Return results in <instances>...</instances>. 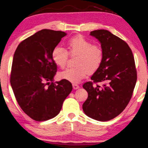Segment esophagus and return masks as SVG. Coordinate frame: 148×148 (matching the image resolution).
<instances>
[{
    "label": "esophagus",
    "mask_w": 148,
    "mask_h": 148,
    "mask_svg": "<svg viewBox=\"0 0 148 148\" xmlns=\"http://www.w3.org/2000/svg\"><path fill=\"white\" fill-rule=\"evenodd\" d=\"M72 87H73V88L75 90H76V89H77V88H79V86L77 84H75V83L72 84Z\"/></svg>",
    "instance_id": "34e87169"
}]
</instances>
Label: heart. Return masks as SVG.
I'll list each match as a JSON object with an SVG mask.
<instances>
[{
	"label": "heart",
	"instance_id": "obj_1",
	"mask_svg": "<svg viewBox=\"0 0 148 148\" xmlns=\"http://www.w3.org/2000/svg\"><path fill=\"white\" fill-rule=\"evenodd\" d=\"M68 52L60 47H56L52 52V59L57 66L63 69L66 66L69 53L77 56L75 67L66 69L60 72L61 79L77 83L90 73H95L100 69L103 58V52L98 45H92L82 36H77L66 42Z\"/></svg>",
	"mask_w": 148,
	"mask_h": 148
}]
</instances>
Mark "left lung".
I'll use <instances>...</instances> for the list:
<instances>
[{
  "mask_svg": "<svg viewBox=\"0 0 148 148\" xmlns=\"http://www.w3.org/2000/svg\"><path fill=\"white\" fill-rule=\"evenodd\" d=\"M100 41L103 52L101 65L85 83L88 98L83 104L85 114L101 122L119 115L130 102L137 75L131 48L122 39L106 29L90 32ZM102 82V86L95 85Z\"/></svg>",
  "mask_w": 148,
  "mask_h": 148,
  "instance_id": "8db88e82",
  "label": "left lung"
}]
</instances>
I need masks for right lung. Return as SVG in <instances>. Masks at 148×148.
<instances>
[{
  "label": "right lung",
  "mask_w": 148,
  "mask_h": 148,
  "mask_svg": "<svg viewBox=\"0 0 148 148\" xmlns=\"http://www.w3.org/2000/svg\"><path fill=\"white\" fill-rule=\"evenodd\" d=\"M66 35L61 31L41 29L21 42L13 56L11 86L21 108L36 121L57 116L72 90L66 80L53 82L57 65L52 52Z\"/></svg>",
  "instance_id": "add662e5"
}]
</instances>
